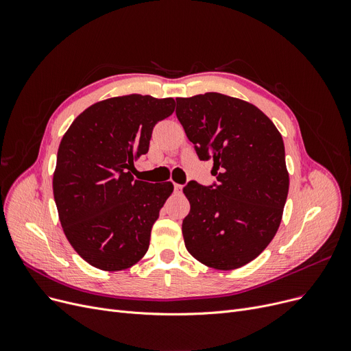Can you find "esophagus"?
Listing matches in <instances>:
<instances>
[{
	"instance_id": "obj_1",
	"label": "esophagus",
	"mask_w": 351,
	"mask_h": 351,
	"mask_svg": "<svg viewBox=\"0 0 351 351\" xmlns=\"http://www.w3.org/2000/svg\"><path fill=\"white\" fill-rule=\"evenodd\" d=\"M182 185H179V183H173V191L176 192V193H180L182 192Z\"/></svg>"
}]
</instances>
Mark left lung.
<instances>
[{"instance_id":"8db88e82","label":"left lung","mask_w":351,"mask_h":351,"mask_svg":"<svg viewBox=\"0 0 351 351\" xmlns=\"http://www.w3.org/2000/svg\"><path fill=\"white\" fill-rule=\"evenodd\" d=\"M176 117L197 158L213 159L216 176L209 186L191 180L183 188L185 246L209 267H242L280 225L289 192L282 135L261 109L217 92L176 98Z\"/></svg>"}]
</instances>
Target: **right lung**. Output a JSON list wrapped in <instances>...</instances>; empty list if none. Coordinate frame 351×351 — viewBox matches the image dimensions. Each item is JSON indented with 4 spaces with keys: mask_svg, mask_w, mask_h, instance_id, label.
Here are the masks:
<instances>
[{
    "mask_svg": "<svg viewBox=\"0 0 351 351\" xmlns=\"http://www.w3.org/2000/svg\"><path fill=\"white\" fill-rule=\"evenodd\" d=\"M173 110V98H110L85 109L64 135L53 199L66 239L90 266L123 270L149 247L173 185L138 180L131 169L147 154L154 126Z\"/></svg>",
    "mask_w": 351,
    "mask_h": 351,
    "instance_id": "1",
    "label": "right lung"
}]
</instances>
